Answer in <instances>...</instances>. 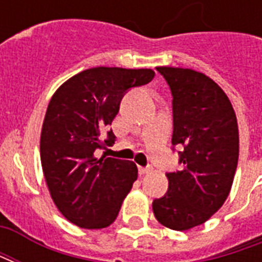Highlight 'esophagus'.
<instances>
[{
  "label": "esophagus",
  "instance_id": "34e87169",
  "mask_svg": "<svg viewBox=\"0 0 262 262\" xmlns=\"http://www.w3.org/2000/svg\"><path fill=\"white\" fill-rule=\"evenodd\" d=\"M151 170H153L151 167H139V174L144 176V174H148Z\"/></svg>",
  "mask_w": 262,
  "mask_h": 262
}]
</instances>
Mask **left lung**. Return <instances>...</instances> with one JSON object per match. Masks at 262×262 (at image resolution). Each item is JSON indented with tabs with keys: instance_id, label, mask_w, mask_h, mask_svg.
Returning a JSON list of instances; mask_svg holds the SVG:
<instances>
[{
	"instance_id": "left-lung-1",
	"label": "left lung",
	"mask_w": 262,
	"mask_h": 262,
	"mask_svg": "<svg viewBox=\"0 0 262 262\" xmlns=\"http://www.w3.org/2000/svg\"><path fill=\"white\" fill-rule=\"evenodd\" d=\"M172 94V144L184 168L165 174L168 191L154 199L156 219L171 230L203 225L230 193L238 161V126L225 91L203 73L157 67Z\"/></svg>"
}]
</instances>
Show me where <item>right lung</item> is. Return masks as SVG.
<instances>
[{
	"mask_svg": "<svg viewBox=\"0 0 262 262\" xmlns=\"http://www.w3.org/2000/svg\"><path fill=\"white\" fill-rule=\"evenodd\" d=\"M154 78L150 69L94 67L73 75L54 92L40 133V161L50 196L60 213L84 229H103L115 222L137 180L133 161L95 157L111 146L108 127L132 86Z\"/></svg>",
	"mask_w": 262,
	"mask_h": 262,
	"instance_id": "obj_1",
	"label": "right lung"
}]
</instances>
